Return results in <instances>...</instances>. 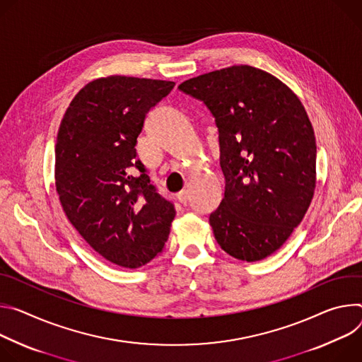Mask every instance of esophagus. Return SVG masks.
Returning a JSON list of instances; mask_svg holds the SVG:
<instances>
[{"mask_svg": "<svg viewBox=\"0 0 362 362\" xmlns=\"http://www.w3.org/2000/svg\"><path fill=\"white\" fill-rule=\"evenodd\" d=\"M178 199H180V202H181L184 206H187V204H188V191L182 189V191L178 194Z\"/></svg>", "mask_w": 362, "mask_h": 362, "instance_id": "esophagus-1", "label": "esophagus"}]
</instances>
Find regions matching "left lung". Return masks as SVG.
<instances>
[{
  "mask_svg": "<svg viewBox=\"0 0 362 362\" xmlns=\"http://www.w3.org/2000/svg\"><path fill=\"white\" fill-rule=\"evenodd\" d=\"M178 89L216 119L224 198L210 214L220 247L262 260L305 217L316 184V142L299 98L279 78L240 64L185 80Z\"/></svg>",
  "mask_w": 362,
  "mask_h": 362,
  "instance_id": "1",
  "label": "left lung"
}]
</instances>
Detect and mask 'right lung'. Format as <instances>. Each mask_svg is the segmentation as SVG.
<instances>
[{"label":"right lung","instance_id":"1","mask_svg":"<svg viewBox=\"0 0 362 362\" xmlns=\"http://www.w3.org/2000/svg\"><path fill=\"white\" fill-rule=\"evenodd\" d=\"M175 83L100 77L69 105L56 142V189L88 245L113 264L136 269L163 252L175 217L136 159L146 113Z\"/></svg>","mask_w":362,"mask_h":362}]
</instances>
